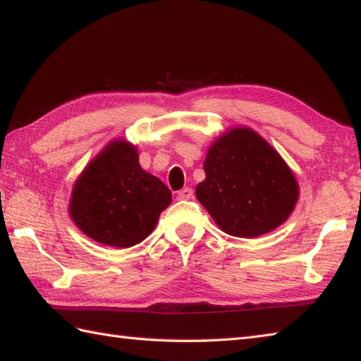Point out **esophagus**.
Wrapping results in <instances>:
<instances>
[{
    "instance_id": "obj_1",
    "label": "esophagus",
    "mask_w": 361,
    "mask_h": 361,
    "mask_svg": "<svg viewBox=\"0 0 361 361\" xmlns=\"http://www.w3.org/2000/svg\"><path fill=\"white\" fill-rule=\"evenodd\" d=\"M177 198H179V200H190V198H193V190L190 187L182 188V190H179V193H177Z\"/></svg>"
}]
</instances>
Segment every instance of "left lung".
Here are the masks:
<instances>
[{
    "instance_id": "8db88e82",
    "label": "left lung",
    "mask_w": 361,
    "mask_h": 361,
    "mask_svg": "<svg viewBox=\"0 0 361 361\" xmlns=\"http://www.w3.org/2000/svg\"><path fill=\"white\" fill-rule=\"evenodd\" d=\"M197 198L225 233L257 238L286 222L298 184L281 155L249 128H233L214 142Z\"/></svg>"
}]
</instances>
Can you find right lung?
Masks as SVG:
<instances>
[{
	"instance_id": "right-lung-1",
	"label": "right lung",
	"mask_w": 361,
	"mask_h": 361,
	"mask_svg": "<svg viewBox=\"0 0 361 361\" xmlns=\"http://www.w3.org/2000/svg\"><path fill=\"white\" fill-rule=\"evenodd\" d=\"M169 203V188L141 168L136 147L114 141L75 182L69 214L88 238L126 249L150 235Z\"/></svg>"
}]
</instances>
